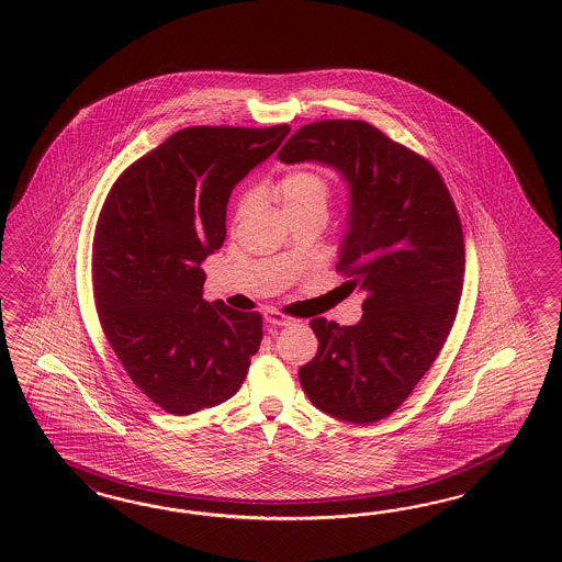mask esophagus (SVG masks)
<instances>
[{
	"label": "esophagus",
	"instance_id": "1",
	"mask_svg": "<svg viewBox=\"0 0 562 562\" xmlns=\"http://www.w3.org/2000/svg\"><path fill=\"white\" fill-rule=\"evenodd\" d=\"M263 317H266V324L278 325V327H286V325L294 324L292 317L282 315V313H278V311H268Z\"/></svg>",
	"mask_w": 562,
	"mask_h": 562
}]
</instances>
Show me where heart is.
Here are the masks:
<instances>
[{"label":"heart","instance_id":"heart-1","mask_svg":"<svg viewBox=\"0 0 562 562\" xmlns=\"http://www.w3.org/2000/svg\"><path fill=\"white\" fill-rule=\"evenodd\" d=\"M278 198L286 212L303 207H327L331 198V186L319 170L294 169L278 179ZM251 195H243L238 202V214L247 210Z\"/></svg>","mask_w":562,"mask_h":562}]
</instances>
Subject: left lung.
<instances>
[{"mask_svg":"<svg viewBox=\"0 0 562 562\" xmlns=\"http://www.w3.org/2000/svg\"><path fill=\"white\" fill-rule=\"evenodd\" d=\"M278 158L322 162L348 183L336 270L364 292L362 319H313L319 348L299 381L315 408L373 425L406 402L456 322L465 272L458 210L439 170L367 121L308 123Z\"/></svg>","mask_w":562,"mask_h":562,"instance_id":"left-lung-1","label":"left lung"}]
</instances>
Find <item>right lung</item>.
<instances>
[{"instance_id":"add662e5","label":"right lung","mask_w":562,"mask_h":562,"mask_svg":"<svg viewBox=\"0 0 562 562\" xmlns=\"http://www.w3.org/2000/svg\"><path fill=\"white\" fill-rule=\"evenodd\" d=\"M289 125L186 127L121 172L92 243L102 331L130 379L175 416L226 402L261 344V315L207 303L202 261L226 237V204Z\"/></svg>"}]
</instances>
